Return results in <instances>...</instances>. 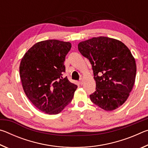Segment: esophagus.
Instances as JSON below:
<instances>
[{"instance_id":"obj_1","label":"esophagus","mask_w":148,"mask_h":148,"mask_svg":"<svg viewBox=\"0 0 148 148\" xmlns=\"http://www.w3.org/2000/svg\"><path fill=\"white\" fill-rule=\"evenodd\" d=\"M79 84H81V85H83V84H84V82H83V79H82V78H80V79H79Z\"/></svg>"}]
</instances>
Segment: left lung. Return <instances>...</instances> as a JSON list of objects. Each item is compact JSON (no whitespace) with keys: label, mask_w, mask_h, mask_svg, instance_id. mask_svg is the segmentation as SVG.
I'll list each match as a JSON object with an SVG mask.
<instances>
[{"label":"left lung","mask_w":148,"mask_h":148,"mask_svg":"<svg viewBox=\"0 0 148 148\" xmlns=\"http://www.w3.org/2000/svg\"><path fill=\"white\" fill-rule=\"evenodd\" d=\"M77 47L93 71L96 91L90 95L91 101L106 111L121 106L136 77V62L129 49L118 40L105 36L81 42Z\"/></svg>","instance_id":"obj_1"}]
</instances>
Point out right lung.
<instances>
[{
    "label": "right lung",
    "instance_id": "right-lung-1",
    "mask_svg": "<svg viewBox=\"0 0 148 148\" xmlns=\"http://www.w3.org/2000/svg\"><path fill=\"white\" fill-rule=\"evenodd\" d=\"M70 42L47 40L35 44L19 65L24 92L34 106L44 113L61 112L73 99L77 86L64 77L65 57Z\"/></svg>",
    "mask_w": 148,
    "mask_h": 148
}]
</instances>
